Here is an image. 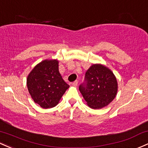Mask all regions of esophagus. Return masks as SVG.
<instances>
[{"instance_id": "1", "label": "esophagus", "mask_w": 148, "mask_h": 148, "mask_svg": "<svg viewBox=\"0 0 148 148\" xmlns=\"http://www.w3.org/2000/svg\"><path fill=\"white\" fill-rule=\"evenodd\" d=\"M78 83H79V82H78V81L76 80L75 82H74L72 83V85L74 86H77L78 85Z\"/></svg>"}]
</instances>
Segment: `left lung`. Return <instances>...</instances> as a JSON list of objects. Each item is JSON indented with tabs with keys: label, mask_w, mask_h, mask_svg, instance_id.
I'll return each instance as SVG.
<instances>
[{
	"label": "left lung",
	"mask_w": 148,
	"mask_h": 148,
	"mask_svg": "<svg viewBox=\"0 0 148 148\" xmlns=\"http://www.w3.org/2000/svg\"><path fill=\"white\" fill-rule=\"evenodd\" d=\"M85 82L79 86V90L90 108H105L116 97V78L111 69L103 64H92L86 72Z\"/></svg>",
	"instance_id": "8db88e82"
}]
</instances>
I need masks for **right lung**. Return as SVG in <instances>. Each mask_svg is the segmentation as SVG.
<instances>
[{"instance_id": "obj_1", "label": "right lung", "mask_w": 148, "mask_h": 148, "mask_svg": "<svg viewBox=\"0 0 148 148\" xmlns=\"http://www.w3.org/2000/svg\"><path fill=\"white\" fill-rule=\"evenodd\" d=\"M31 97L42 108L56 107L69 86L59 71V61L47 59L33 68L27 78Z\"/></svg>"}]
</instances>
